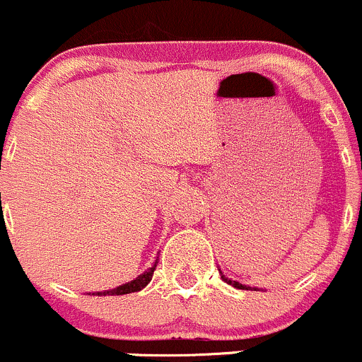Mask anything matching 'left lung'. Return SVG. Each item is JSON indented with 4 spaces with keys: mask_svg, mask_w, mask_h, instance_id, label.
<instances>
[{
    "mask_svg": "<svg viewBox=\"0 0 362 362\" xmlns=\"http://www.w3.org/2000/svg\"><path fill=\"white\" fill-rule=\"evenodd\" d=\"M219 274H221V279L223 281L226 282V284H230V286H233V288H237V289H251V288H247V286H244V284H240V282H237V281H232V279H228L226 277L225 274H223L221 270H219Z\"/></svg>",
    "mask_w": 362,
    "mask_h": 362,
    "instance_id": "left-lung-1",
    "label": "left lung"
}]
</instances>
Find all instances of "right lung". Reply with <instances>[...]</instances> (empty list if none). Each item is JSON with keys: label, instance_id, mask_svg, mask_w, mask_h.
I'll list each match as a JSON object with an SVG mask.
<instances>
[{"label": "right lung", "instance_id": "obj_1", "mask_svg": "<svg viewBox=\"0 0 362 362\" xmlns=\"http://www.w3.org/2000/svg\"><path fill=\"white\" fill-rule=\"evenodd\" d=\"M156 263H158V259H155V263L151 264V267L148 268L146 272H143L139 277H136L134 281L127 282V284L118 286V288H115V289H107V291H98V293H92V294H98V296H106V294H111V296H120V294H129V293L141 291V289L146 288V286L151 282V277H153ZM88 294H90V293H88Z\"/></svg>", "mask_w": 362, "mask_h": 362}]
</instances>
